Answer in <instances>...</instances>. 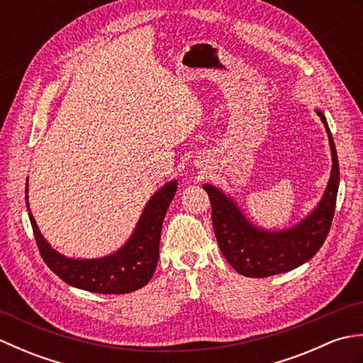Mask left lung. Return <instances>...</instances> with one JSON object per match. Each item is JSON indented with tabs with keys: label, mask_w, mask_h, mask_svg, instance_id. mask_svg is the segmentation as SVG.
I'll return each instance as SVG.
<instances>
[{
	"label": "left lung",
	"mask_w": 363,
	"mask_h": 363,
	"mask_svg": "<svg viewBox=\"0 0 363 363\" xmlns=\"http://www.w3.org/2000/svg\"><path fill=\"white\" fill-rule=\"evenodd\" d=\"M328 133L333 168L328 186L317 206L296 225L265 229L246 217L228 191L204 184L212 206V225L223 256L237 273L248 277H268L287 273L309 262L325 243L333 223L340 169L337 150L325 113L317 109Z\"/></svg>",
	"instance_id": "left-lung-1"
}]
</instances>
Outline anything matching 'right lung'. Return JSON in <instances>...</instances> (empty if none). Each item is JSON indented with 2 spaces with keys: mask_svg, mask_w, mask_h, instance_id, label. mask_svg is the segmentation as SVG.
I'll return each instance as SVG.
<instances>
[{
  "mask_svg": "<svg viewBox=\"0 0 363 363\" xmlns=\"http://www.w3.org/2000/svg\"><path fill=\"white\" fill-rule=\"evenodd\" d=\"M177 181L165 182L146 203L137 225L117 251L95 259L68 257L56 251L43 237L30 213L28 201L26 181V207L35 242L40 250L45 264L60 279L72 287L103 293V295H121L130 293L150 282L159 260V243L162 225H164L168 206L174 198Z\"/></svg>",
  "mask_w": 363,
  "mask_h": 363,
  "instance_id": "right-lung-1",
  "label": "right lung"
}]
</instances>
